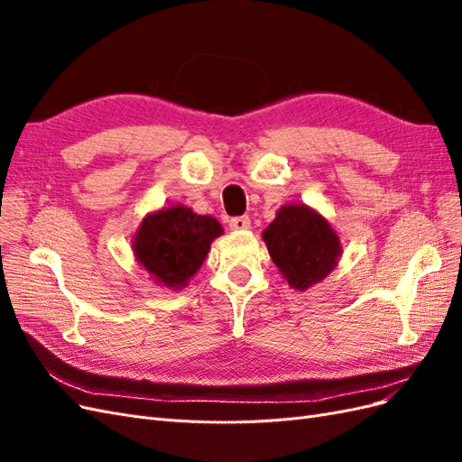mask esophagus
I'll return each instance as SVG.
<instances>
[{
    "label": "esophagus",
    "instance_id": "1",
    "mask_svg": "<svg viewBox=\"0 0 462 462\" xmlns=\"http://www.w3.org/2000/svg\"><path fill=\"white\" fill-rule=\"evenodd\" d=\"M229 227L233 231H245L250 227V217L248 216H239V217H231L229 219Z\"/></svg>",
    "mask_w": 462,
    "mask_h": 462
}]
</instances>
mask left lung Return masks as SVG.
<instances>
[{
  "label": "left lung",
  "instance_id": "obj_1",
  "mask_svg": "<svg viewBox=\"0 0 462 462\" xmlns=\"http://www.w3.org/2000/svg\"><path fill=\"white\" fill-rule=\"evenodd\" d=\"M262 239L287 283L306 291L337 268L343 246L331 223L306 204H285L263 229Z\"/></svg>",
  "mask_w": 462,
  "mask_h": 462
}]
</instances>
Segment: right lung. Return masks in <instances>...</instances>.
<instances>
[{
	"label": "right lung",
	"instance_id": "right-lung-1",
	"mask_svg": "<svg viewBox=\"0 0 462 462\" xmlns=\"http://www.w3.org/2000/svg\"><path fill=\"white\" fill-rule=\"evenodd\" d=\"M223 235L214 216L194 214L183 204L143 217L133 235V253L156 285L180 291L204 263L214 239Z\"/></svg>",
	"mask_w": 462,
	"mask_h": 462
}]
</instances>
